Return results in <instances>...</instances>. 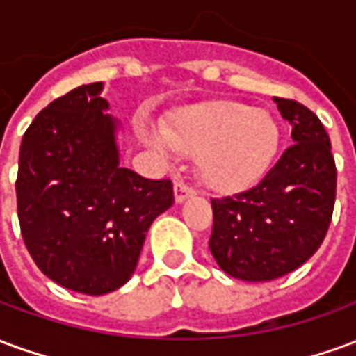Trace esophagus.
Instances as JSON below:
<instances>
[{
    "label": "esophagus",
    "instance_id": "1",
    "mask_svg": "<svg viewBox=\"0 0 356 356\" xmlns=\"http://www.w3.org/2000/svg\"><path fill=\"white\" fill-rule=\"evenodd\" d=\"M191 194H194V186L188 185L186 181L183 179H179L177 183H175V202H185Z\"/></svg>",
    "mask_w": 356,
    "mask_h": 356
}]
</instances>
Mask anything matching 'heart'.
<instances>
[{"instance_id": "obj_1", "label": "heart", "mask_w": 356, "mask_h": 356, "mask_svg": "<svg viewBox=\"0 0 356 356\" xmlns=\"http://www.w3.org/2000/svg\"><path fill=\"white\" fill-rule=\"evenodd\" d=\"M171 147L200 156L204 183L219 193H236L255 185L265 175L280 143V129L270 114L238 101H211L179 112L165 127ZM148 143L168 150L162 137Z\"/></svg>"}]
</instances>
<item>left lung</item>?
<instances>
[{
    "mask_svg": "<svg viewBox=\"0 0 356 356\" xmlns=\"http://www.w3.org/2000/svg\"><path fill=\"white\" fill-rule=\"evenodd\" d=\"M275 102L293 145L255 186L211 198L209 252L227 275L248 282L301 267L321 248L336 204V160L322 122L293 99Z\"/></svg>",
    "mask_w": 356,
    "mask_h": 356,
    "instance_id": "1",
    "label": "left lung"
}]
</instances>
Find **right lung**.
<instances>
[{
    "mask_svg": "<svg viewBox=\"0 0 356 356\" xmlns=\"http://www.w3.org/2000/svg\"><path fill=\"white\" fill-rule=\"evenodd\" d=\"M102 83L58 97L20 143L17 211L26 250L68 290L102 296L131 278L148 227L171 208L170 179L120 168Z\"/></svg>",
    "mask_w": 356,
    "mask_h": 356,
    "instance_id": "obj_1",
    "label": "right lung"
}]
</instances>
